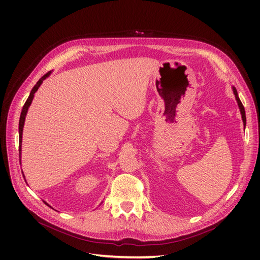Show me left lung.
Wrapping results in <instances>:
<instances>
[{
    "label": "left lung",
    "mask_w": 260,
    "mask_h": 260,
    "mask_svg": "<svg viewBox=\"0 0 260 260\" xmlns=\"http://www.w3.org/2000/svg\"><path fill=\"white\" fill-rule=\"evenodd\" d=\"M232 90H233V93L235 95V100H237L238 102V105H239V108H240V112H241V115H242V120H243V123H244V128H245L246 125V116H245V109H244V106L242 104V102L240 101V98L238 95V91L237 89L234 88V86H232Z\"/></svg>",
    "instance_id": "8db88e82"
}]
</instances>
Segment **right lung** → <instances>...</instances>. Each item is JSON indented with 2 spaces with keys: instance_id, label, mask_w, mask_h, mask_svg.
Listing matches in <instances>:
<instances>
[{
  "instance_id": "obj_1",
  "label": "right lung",
  "mask_w": 260,
  "mask_h": 260,
  "mask_svg": "<svg viewBox=\"0 0 260 260\" xmlns=\"http://www.w3.org/2000/svg\"><path fill=\"white\" fill-rule=\"evenodd\" d=\"M52 74V72H49L48 74H45L43 77H41L40 79H39V81L37 82V84L34 86L32 88V90H31V92H30V95H29V98L27 99V101H26V103H25V105H23V107H22V111H21V114H20V118H19V127H18V130H19V160H21V142H22V130H23V124H25V119H26V116H27V113H28V109H29V107H30V105H31V103H32V100H34V98H35V93L38 91V89L40 88V85L42 84V82L46 79V78L48 77H50V75ZM23 176V178H25V175H22ZM26 179V178H25ZM26 181V180H25ZM26 183H27V181H26ZM46 205L48 206H50L48 203L46 202H44ZM51 207V206H50Z\"/></svg>"
}]
</instances>
